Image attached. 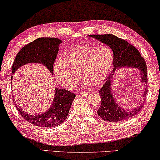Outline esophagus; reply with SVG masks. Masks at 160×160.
Wrapping results in <instances>:
<instances>
[{
	"instance_id": "1",
	"label": "esophagus",
	"mask_w": 160,
	"mask_h": 160,
	"mask_svg": "<svg viewBox=\"0 0 160 160\" xmlns=\"http://www.w3.org/2000/svg\"><path fill=\"white\" fill-rule=\"evenodd\" d=\"M80 94L82 95H85H85H88V94H89V92H81Z\"/></svg>"
}]
</instances>
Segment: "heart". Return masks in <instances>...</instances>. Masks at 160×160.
Listing matches in <instances>:
<instances>
[{"label":"heart","instance_id":"obj_1","mask_svg":"<svg viewBox=\"0 0 160 160\" xmlns=\"http://www.w3.org/2000/svg\"><path fill=\"white\" fill-rule=\"evenodd\" d=\"M113 63V54L108 47L80 45L70 49L63 59L56 60L54 74L68 90L75 86L80 73L86 84L98 86L108 78Z\"/></svg>","mask_w":160,"mask_h":160}]
</instances>
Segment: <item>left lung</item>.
Instances as JSON below:
<instances>
[{"label": "left lung", "mask_w": 160, "mask_h": 160, "mask_svg": "<svg viewBox=\"0 0 160 160\" xmlns=\"http://www.w3.org/2000/svg\"><path fill=\"white\" fill-rule=\"evenodd\" d=\"M88 37L94 38L98 41L106 44L113 52V70L107 78L103 87L99 90L101 102V106L98 110V115L103 120L109 122H120L133 117L142 110L144 101H142L143 103L134 108H122L117 103L113 93H112L111 84L116 71L123 68L137 69L141 75V82L146 84L147 82V68L144 59L133 45L115 35L95 34L89 35ZM147 91V88L145 86L143 98L146 97Z\"/></svg>", "instance_id": "1"}]
</instances>
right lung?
Segmentation results:
<instances>
[{
  "label": "right lung",
  "instance_id": "obj_1",
  "mask_svg": "<svg viewBox=\"0 0 160 160\" xmlns=\"http://www.w3.org/2000/svg\"><path fill=\"white\" fill-rule=\"evenodd\" d=\"M62 40L57 38H38L29 43L18 52L12 66V73L21 67L28 63H39L46 67L53 74V65L59 51ZM13 78V76H12ZM75 95L70 91L55 87L54 97L51 107L44 113L29 114L18 106L13 99L14 104L23 118L35 126L51 128L62 123L68 117Z\"/></svg>",
  "mask_w": 160,
  "mask_h": 160
}]
</instances>
